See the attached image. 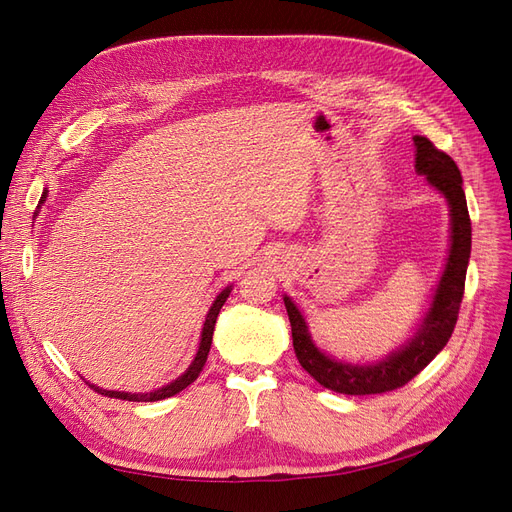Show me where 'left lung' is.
<instances>
[{
    "instance_id": "8db88e82",
    "label": "left lung",
    "mask_w": 512,
    "mask_h": 512,
    "mask_svg": "<svg viewBox=\"0 0 512 512\" xmlns=\"http://www.w3.org/2000/svg\"><path fill=\"white\" fill-rule=\"evenodd\" d=\"M416 172L426 176V182L439 191L449 208V250L443 264V273L435 285L431 302L416 323L412 336L395 351L378 361L351 363L323 353L315 344L309 323L296 306V302L283 294L288 309L294 353L300 365L321 386L342 395H376L395 391L410 382L416 374L431 363L458 321L460 302L464 296V279L470 258V218L466 208V195L462 189V174L456 161L439 151L426 136H414Z\"/></svg>"
}]
</instances>
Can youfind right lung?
Here are the masks:
<instances>
[{"label":"right lung","mask_w":512,"mask_h":512,"mask_svg":"<svg viewBox=\"0 0 512 512\" xmlns=\"http://www.w3.org/2000/svg\"><path fill=\"white\" fill-rule=\"evenodd\" d=\"M46 197H48V191H44L42 199H39V206H42V203L46 201ZM39 206H37V212H39ZM37 212H35V216H37ZM231 290H233V285H227V288H224V290L216 296V300L212 302L210 311H208V315H206V321H203V327H201L199 349H197V353H195V357H193L191 365H189L187 370L182 372L176 380L168 382L166 386H161V388H157V391H151V393L107 391V388H100V386L90 384V382H88V386H90V388H94V391H98L100 395H105V397L126 399V401H161V399L174 397V395H176V393H180V391H185V388H187L191 382H195V380H197V376H199V374H201V370H203V365H206V359H208V353H210V346H212V336H214L216 317H218V313H220V309H222V304L227 302V298H229Z\"/></svg>","instance_id":"1"}]
</instances>
